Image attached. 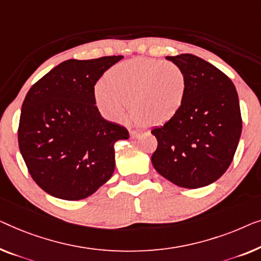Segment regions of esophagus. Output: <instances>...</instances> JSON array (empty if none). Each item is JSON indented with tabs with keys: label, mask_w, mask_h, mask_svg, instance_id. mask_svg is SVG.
I'll list each match as a JSON object with an SVG mask.
<instances>
[{
	"label": "esophagus",
	"mask_w": 261,
	"mask_h": 261,
	"mask_svg": "<svg viewBox=\"0 0 261 261\" xmlns=\"http://www.w3.org/2000/svg\"><path fill=\"white\" fill-rule=\"evenodd\" d=\"M129 134H130L132 139H138L143 134V130H141V129H132V130H129Z\"/></svg>",
	"instance_id": "1"
}]
</instances>
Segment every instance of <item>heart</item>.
<instances>
[{
    "label": "heart",
    "instance_id": "heart-1",
    "mask_svg": "<svg viewBox=\"0 0 261 261\" xmlns=\"http://www.w3.org/2000/svg\"><path fill=\"white\" fill-rule=\"evenodd\" d=\"M187 76L174 62L152 58H137L118 63L106 73L94 89L101 114L120 121L128 111L149 126L174 119L187 95Z\"/></svg>",
    "mask_w": 261,
    "mask_h": 261
}]
</instances>
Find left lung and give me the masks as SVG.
I'll return each mask as SVG.
<instances>
[{
  "mask_svg": "<svg viewBox=\"0 0 261 261\" xmlns=\"http://www.w3.org/2000/svg\"><path fill=\"white\" fill-rule=\"evenodd\" d=\"M187 76V95L174 119L152 129L159 174L185 188L218 180L231 165L241 135L239 97L225 73L193 54L167 56Z\"/></svg>",
  "mask_w": 261,
  "mask_h": 261,
  "instance_id": "8db88e82",
  "label": "left lung"
}]
</instances>
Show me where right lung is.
Masks as SVG:
<instances>
[{
	"label": "right lung",
	"instance_id": "add662e5",
	"mask_svg": "<svg viewBox=\"0 0 261 261\" xmlns=\"http://www.w3.org/2000/svg\"><path fill=\"white\" fill-rule=\"evenodd\" d=\"M122 58L67 60L25 95L18 147L30 176L46 193L63 200L85 199L113 175L114 143L129 133L101 116L94 86Z\"/></svg>",
	"mask_w": 261,
	"mask_h": 261
}]
</instances>
